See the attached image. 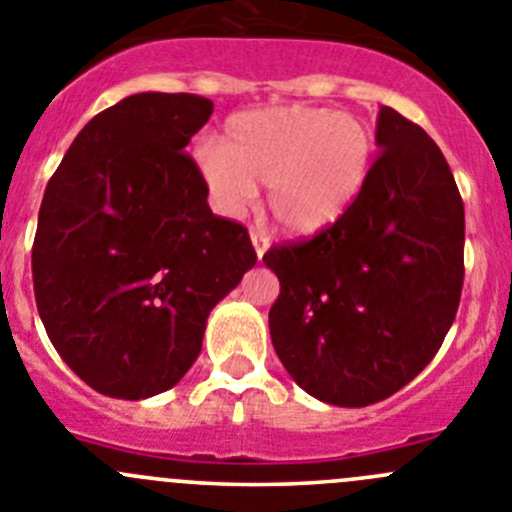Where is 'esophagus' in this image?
<instances>
[{
	"label": "esophagus",
	"instance_id": "1",
	"mask_svg": "<svg viewBox=\"0 0 512 512\" xmlns=\"http://www.w3.org/2000/svg\"><path fill=\"white\" fill-rule=\"evenodd\" d=\"M250 240H252V245H255L257 257H260V260H262V255H265L267 247H270V237H267V234L262 232V229H250Z\"/></svg>",
	"mask_w": 512,
	"mask_h": 512
}]
</instances>
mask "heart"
<instances>
[{
	"label": "heart",
	"instance_id": "obj_1",
	"mask_svg": "<svg viewBox=\"0 0 512 512\" xmlns=\"http://www.w3.org/2000/svg\"><path fill=\"white\" fill-rule=\"evenodd\" d=\"M371 151L374 138L361 118L278 105L232 116L224 143H207L197 159L224 212H242L257 186H270L278 227L293 237H313L333 227L364 189Z\"/></svg>",
	"mask_w": 512,
	"mask_h": 512
}]
</instances>
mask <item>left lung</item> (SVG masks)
Instances as JSON below:
<instances>
[{
	"label": "left lung",
	"mask_w": 512,
	"mask_h": 512,
	"mask_svg": "<svg viewBox=\"0 0 512 512\" xmlns=\"http://www.w3.org/2000/svg\"><path fill=\"white\" fill-rule=\"evenodd\" d=\"M381 154L333 227L275 245V353L300 389L369 407L407 386L442 346L465 280V207L437 143L381 105Z\"/></svg>",
	"instance_id": "left-lung-1"
}]
</instances>
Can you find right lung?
I'll return each mask as SVG.
<instances>
[{
  "mask_svg": "<svg viewBox=\"0 0 512 512\" xmlns=\"http://www.w3.org/2000/svg\"><path fill=\"white\" fill-rule=\"evenodd\" d=\"M212 111L202 95H128L78 133L47 181L37 310L62 361L113 399L179 384L209 310L257 262L247 229L212 214L184 151Z\"/></svg>",
  "mask_w": 512,
  "mask_h": 512,
  "instance_id": "add662e5",
  "label": "right lung"
}]
</instances>
